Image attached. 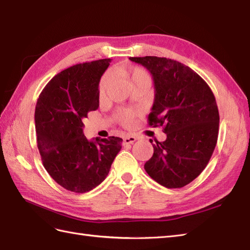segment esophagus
<instances>
[{"mask_svg": "<svg viewBox=\"0 0 250 250\" xmlns=\"http://www.w3.org/2000/svg\"><path fill=\"white\" fill-rule=\"evenodd\" d=\"M136 139H137V138H136L135 136H133V135H127V136L124 137L123 145H124V146H125V145H131V144H133L134 142H135Z\"/></svg>", "mask_w": 250, "mask_h": 250, "instance_id": "34e87169", "label": "esophagus"}]
</instances>
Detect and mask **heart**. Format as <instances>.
Here are the masks:
<instances>
[{"instance_id":"heart-1","label":"heart","mask_w":250,"mask_h":250,"mask_svg":"<svg viewBox=\"0 0 250 250\" xmlns=\"http://www.w3.org/2000/svg\"><path fill=\"white\" fill-rule=\"evenodd\" d=\"M117 73L123 76L125 80L129 81L133 88L138 86H146L150 84V76L146 70L139 66H120L117 68ZM112 74L108 72L105 73L99 82L98 94L100 98H104L106 95L107 88L112 83ZM115 120L124 126H131L134 123V119L136 117V112L127 108H120L115 113Z\"/></svg>"}]
</instances>
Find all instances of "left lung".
Instances as JSON below:
<instances>
[{"label":"left lung","mask_w":250,"mask_h":250,"mask_svg":"<svg viewBox=\"0 0 250 250\" xmlns=\"http://www.w3.org/2000/svg\"><path fill=\"white\" fill-rule=\"evenodd\" d=\"M153 77L155 98L149 125L163 126L165 142L152 144L145 170L166 188H182L208 165L217 142L220 115L215 97L202 77L185 64L154 56L131 57Z\"/></svg>","instance_id":"1"}]
</instances>
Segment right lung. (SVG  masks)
<instances>
[{"mask_svg":"<svg viewBox=\"0 0 250 250\" xmlns=\"http://www.w3.org/2000/svg\"><path fill=\"white\" fill-rule=\"evenodd\" d=\"M111 59L76 64L57 74L37 101V146L44 168L61 187L84 193L104 181L123 139L83 134V118L99 106L98 86Z\"/></svg>","mask_w":250,"mask_h":250,"instance_id":"right-lung-1","label":"right lung"}]
</instances>
